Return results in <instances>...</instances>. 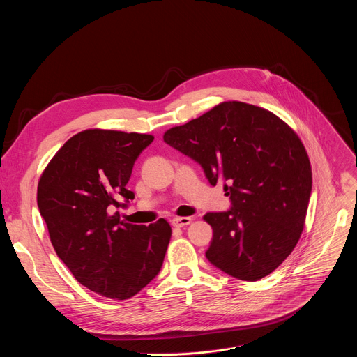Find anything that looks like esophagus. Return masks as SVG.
Segmentation results:
<instances>
[{"label":"esophagus","mask_w":357,"mask_h":357,"mask_svg":"<svg viewBox=\"0 0 357 357\" xmlns=\"http://www.w3.org/2000/svg\"><path fill=\"white\" fill-rule=\"evenodd\" d=\"M190 222H192L190 218H175V219H172V226L174 227H185Z\"/></svg>","instance_id":"esophagus-1"}]
</instances>
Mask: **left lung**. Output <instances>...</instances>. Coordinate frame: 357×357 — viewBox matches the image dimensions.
<instances>
[{"label":"left lung","instance_id":"obj_1","mask_svg":"<svg viewBox=\"0 0 357 357\" xmlns=\"http://www.w3.org/2000/svg\"><path fill=\"white\" fill-rule=\"evenodd\" d=\"M164 141L196 161L211 185L225 182L231 208L206 213V259L223 273L257 281L296 245L312 190L307 151L294 130L261 107L225 101L174 127Z\"/></svg>","mask_w":357,"mask_h":357}]
</instances>
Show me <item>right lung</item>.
<instances>
[{"instance_id":"1","label":"right lung","mask_w":357,"mask_h":357,"mask_svg":"<svg viewBox=\"0 0 357 357\" xmlns=\"http://www.w3.org/2000/svg\"><path fill=\"white\" fill-rule=\"evenodd\" d=\"M154 137L86 130L65 142L38 183V208L58 257L90 291L128 299L161 271L171 240L165 219L149 226L120 220L134 193V162ZM125 203H122V200Z\"/></svg>"}]
</instances>
